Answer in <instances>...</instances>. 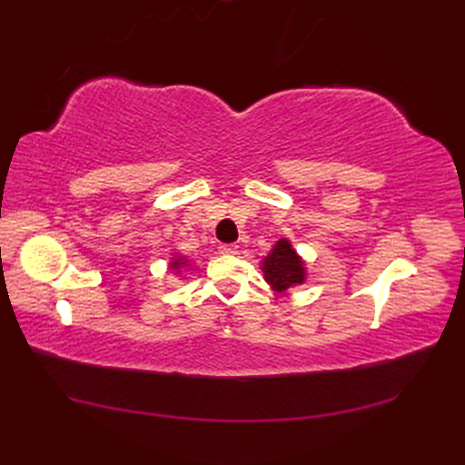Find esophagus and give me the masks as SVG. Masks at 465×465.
Masks as SVG:
<instances>
[{
	"label": "esophagus",
	"mask_w": 465,
	"mask_h": 465,
	"mask_svg": "<svg viewBox=\"0 0 465 465\" xmlns=\"http://www.w3.org/2000/svg\"><path fill=\"white\" fill-rule=\"evenodd\" d=\"M219 250H221V254H229V256L238 254V246L236 244H221Z\"/></svg>",
	"instance_id": "1"
}]
</instances>
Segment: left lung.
<instances>
[{
	"mask_svg": "<svg viewBox=\"0 0 465 465\" xmlns=\"http://www.w3.org/2000/svg\"><path fill=\"white\" fill-rule=\"evenodd\" d=\"M265 283L275 292H285L306 281V263L287 238H279L275 246L262 260Z\"/></svg>",
	"mask_w": 465,
	"mask_h": 465,
	"instance_id": "left-lung-1",
	"label": "left lung"
}]
</instances>
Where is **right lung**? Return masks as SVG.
<instances>
[{
    "instance_id": "right-lung-1",
    "label": "right lung",
    "mask_w": 465,
    "mask_h": 465,
    "mask_svg": "<svg viewBox=\"0 0 465 465\" xmlns=\"http://www.w3.org/2000/svg\"><path fill=\"white\" fill-rule=\"evenodd\" d=\"M188 263H190V260L186 256L178 254V252H176V254H173V258H171V270L178 273L182 267H188Z\"/></svg>"
}]
</instances>
